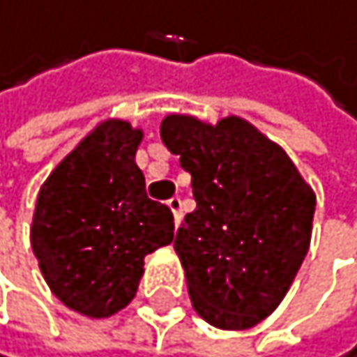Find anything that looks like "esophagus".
Returning a JSON list of instances; mask_svg holds the SVG:
<instances>
[{
  "instance_id": "34e87169",
  "label": "esophagus",
  "mask_w": 357,
  "mask_h": 357,
  "mask_svg": "<svg viewBox=\"0 0 357 357\" xmlns=\"http://www.w3.org/2000/svg\"><path fill=\"white\" fill-rule=\"evenodd\" d=\"M166 204H168V209L173 211L175 225H180L182 222V200H180V197H171V200H168Z\"/></svg>"
}]
</instances>
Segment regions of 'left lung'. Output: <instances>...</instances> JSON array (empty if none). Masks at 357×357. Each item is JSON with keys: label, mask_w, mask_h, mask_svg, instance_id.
Wrapping results in <instances>:
<instances>
[{"label": "left lung", "mask_w": 357, "mask_h": 357, "mask_svg": "<svg viewBox=\"0 0 357 357\" xmlns=\"http://www.w3.org/2000/svg\"><path fill=\"white\" fill-rule=\"evenodd\" d=\"M162 142L191 173L195 211L175 234L195 312L243 331L270 317L310 248L315 191L283 148L243 116L166 114Z\"/></svg>", "instance_id": "left-lung-1"}]
</instances>
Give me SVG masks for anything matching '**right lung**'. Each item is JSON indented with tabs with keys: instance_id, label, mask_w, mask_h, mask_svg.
Returning a JSON list of instances; mask_svg holds the SVG:
<instances>
[{
	"instance_id": "obj_1",
	"label": "right lung",
	"mask_w": 357,
	"mask_h": 357,
	"mask_svg": "<svg viewBox=\"0 0 357 357\" xmlns=\"http://www.w3.org/2000/svg\"><path fill=\"white\" fill-rule=\"evenodd\" d=\"M144 130L105 119L40 186L31 248L51 292L89 319L135 299L144 259L173 241V213L146 195L135 155Z\"/></svg>"
}]
</instances>
